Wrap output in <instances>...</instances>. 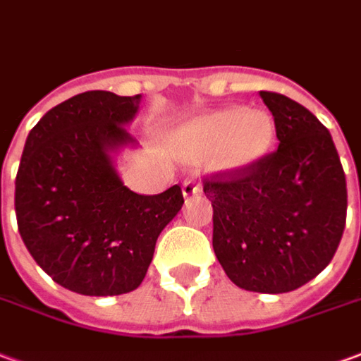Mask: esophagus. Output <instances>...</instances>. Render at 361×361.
<instances>
[{
    "instance_id": "obj_1",
    "label": "esophagus",
    "mask_w": 361,
    "mask_h": 361,
    "mask_svg": "<svg viewBox=\"0 0 361 361\" xmlns=\"http://www.w3.org/2000/svg\"><path fill=\"white\" fill-rule=\"evenodd\" d=\"M199 191H201V185H199L195 180H185L183 181V185H181V193H183V197L197 195Z\"/></svg>"
}]
</instances>
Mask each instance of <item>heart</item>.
<instances>
[{"label":"heart","instance_id":"heart-1","mask_svg":"<svg viewBox=\"0 0 361 361\" xmlns=\"http://www.w3.org/2000/svg\"><path fill=\"white\" fill-rule=\"evenodd\" d=\"M276 123L266 111L223 107L199 115L178 133L191 152H215L221 162L246 170L262 162L274 146Z\"/></svg>","mask_w":361,"mask_h":361}]
</instances>
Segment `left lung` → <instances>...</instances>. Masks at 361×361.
Returning a JSON list of instances; mask_svg holds the SVG:
<instances>
[{
    "label": "left lung",
    "instance_id": "left-lung-1",
    "mask_svg": "<svg viewBox=\"0 0 361 361\" xmlns=\"http://www.w3.org/2000/svg\"><path fill=\"white\" fill-rule=\"evenodd\" d=\"M276 123V152L203 181L213 250L234 286L287 293L330 264L346 224V176L329 128L293 99L259 92Z\"/></svg>",
    "mask_w": 361,
    "mask_h": 361
}]
</instances>
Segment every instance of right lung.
<instances>
[{
	"instance_id": "1",
	"label": "right lung",
	"mask_w": 361,
	"mask_h": 361,
	"mask_svg": "<svg viewBox=\"0 0 361 361\" xmlns=\"http://www.w3.org/2000/svg\"><path fill=\"white\" fill-rule=\"evenodd\" d=\"M142 95L78 93L32 127L15 180L19 233L58 286L92 297L137 289L166 224L183 205L180 185L138 195L115 154L138 142L127 125Z\"/></svg>"
}]
</instances>
